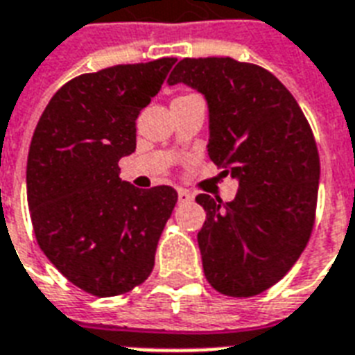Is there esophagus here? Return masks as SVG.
Masks as SVG:
<instances>
[{
    "label": "esophagus",
    "instance_id": "1",
    "mask_svg": "<svg viewBox=\"0 0 355 355\" xmlns=\"http://www.w3.org/2000/svg\"><path fill=\"white\" fill-rule=\"evenodd\" d=\"M193 199V195L189 193L186 188H178V202L184 205V202H189V200Z\"/></svg>",
    "mask_w": 355,
    "mask_h": 355
}]
</instances>
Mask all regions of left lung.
<instances>
[{
	"mask_svg": "<svg viewBox=\"0 0 355 355\" xmlns=\"http://www.w3.org/2000/svg\"><path fill=\"white\" fill-rule=\"evenodd\" d=\"M208 103V155L239 182L236 199L197 195L206 221L197 234L202 269L228 297L275 286L313 230L320 162L313 132L286 86L256 64L230 57L184 58L167 79Z\"/></svg>",
	"mask_w": 355,
	"mask_h": 355,
	"instance_id": "obj_1",
	"label": "left lung"
}]
</instances>
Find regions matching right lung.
Returning a JSON list of instances; mask_svg holds the SVG:
<instances>
[{
	"label": "right lung",
	"instance_id": "1",
	"mask_svg": "<svg viewBox=\"0 0 355 355\" xmlns=\"http://www.w3.org/2000/svg\"><path fill=\"white\" fill-rule=\"evenodd\" d=\"M177 58L119 64L75 77L51 97L31 139L27 202L36 241L73 286L116 297L144 284L177 205L171 186L119 178L136 119Z\"/></svg>",
	"mask_w": 355,
	"mask_h": 355
}]
</instances>
